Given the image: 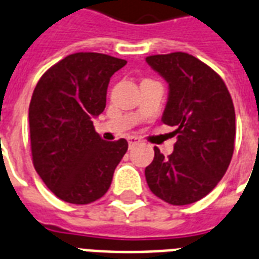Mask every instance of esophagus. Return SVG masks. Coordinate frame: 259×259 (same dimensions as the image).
I'll return each mask as SVG.
<instances>
[{"label": "esophagus", "instance_id": "34e87169", "mask_svg": "<svg viewBox=\"0 0 259 259\" xmlns=\"http://www.w3.org/2000/svg\"><path fill=\"white\" fill-rule=\"evenodd\" d=\"M140 141H141V140H140L138 137H136V136H129V137H127V143H129V145H134V144H138Z\"/></svg>", "mask_w": 259, "mask_h": 259}]
</instances>
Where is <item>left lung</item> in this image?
I'll return each instance as SVG.
<instances>
[{"mask_svg": "<svg viewBox=\"0 0 259 259\" xmlns=\"http://www.w3.org/2000/svg\"><path fill=\"white\" fill-rule=\"evenodd\" d=\"M168 84L161 122L177 129L168 157L155 148L145 168L151 191L171 205L200 201L216 187L232 159L235 108L226 84L213 69L187 53L147 57Z\"/></svg>", "mask_w": 259, "mask_h": 259, "instance_id": "1", "label": "left lung"}]
</instances>
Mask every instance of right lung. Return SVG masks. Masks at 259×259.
I'll list each match as a JSON object with an SVG mask.
<instances>
[{
	"label": "right lung",
	"mask_w": 259,
	"mask_h": 259,
	"mask_svg": "<svg viewBox=\"0 0 259 259\" xmlns=\"http://www.w3.org/2000/svg\"><path fill=\"white\" fill-rule=\"evenodd\" d=\"M125 59L76 53L51 66L37 81L28 119L33 167L65 202L91 204L107 193L127 141H104L94 119L106 108L110 78Z\"/></svg>",
	"instance_id": "obj_1"
}]
</instances>
